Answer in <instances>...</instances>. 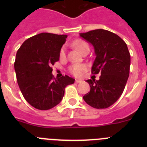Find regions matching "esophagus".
Wrapping results in <instances>:
<instances>
[{
	"mask_svg": "<svg viewBox=\"0 0 147 147\" xmlns=\"http://www.w3.org/2000/svg\"><path fill=\"white\" fill-rule=\"evenodd\" d=\"M75 82H76V83H80V82H82V80H75Z\"/></svg>",
	"mask_w": 147,
	"mask_h": 147,
	"instance_id": "1",
	"label": "esophagus"
}]
</instances>
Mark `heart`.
Here are the masks:
<instances>
[{"instance_id":"1","label":"heart","mask_w":147,"mask_h":147,"mask_svg":"<svg viewBox=\"0 0 147 147\" xmlns=\"http://www.w3.org/2000/svg\"><path fill=\"white\" fill-rule=\"evenodd\" d=\"M73 46L82 54L85 50H89V45L85 41L82 40H76L73 42ZM65 56V49L62 47L59 52L60 58H64ZM87 67L85 65L83 64H75L70 66L69 72L76 77H80L86 71Z\"/></svg>"}]
</instances>
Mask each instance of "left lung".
<instances>
[{
  "mask_svg": "<svg viewBox=\"0 0 147 147\" xmlns=\"http://www.w3.org/2000/svg\"><path fill=\"white\" fill-rule=\"evenodd\" d=\"M80 35L94 48L92 74H101L98 80H87L90 90L83 99L94 108H107L120 98L129 77L130 54L127 45L107 30L96 29Z\"/></svg>",
  "mask_w": 147,
  "mask_h": 147,
  "instance_id": "8db88e82",
  "label": "left lung"
}]
</instances>
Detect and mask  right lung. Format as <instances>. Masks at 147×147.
<instances>
[{
	"instance_id": "add662e5",
	"label": "right lung",
	"mask_w": 147,
	"mask_h": 147,
	"mask_svg": "<svg viewBox=\"0 0 147 147\" xmlns=\"http://www.w3.org/2000/svg\"><path fill=\"white\" fill-rule=\"evenodd\" d=\"M67 35L40 33L27 39L18 49L15 62L17 81L23 97L34 108L47 110L62 101L65 88L74 83L68 76L54 78L52 67Z\"/></svg>"
}]
</instances>
